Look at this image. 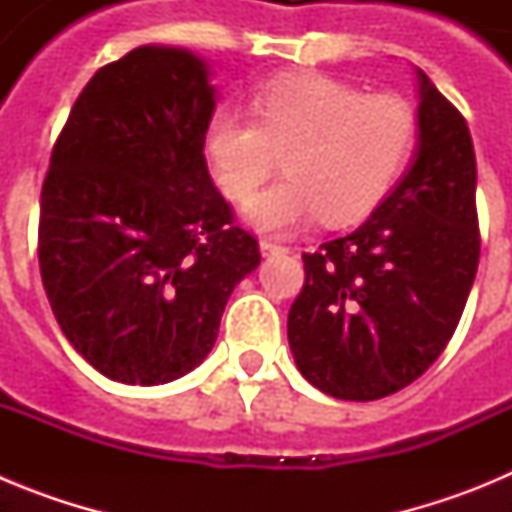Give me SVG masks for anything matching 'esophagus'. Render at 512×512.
Wrapping results in <instances>:
<instances>
[{"label": "esophagus", "mask_w": 512, "mask_h": 512, "mask_svg": "<svg viewBox=\"0 0 512 512\" xmlns=\"http://www.w3.org/2000/svg\"><path fill=\"white\" fill-rule=\"evenodd\" d=\"M259 248H261V253H264V256H274V253H287L289 251L287 246H282V243L269 241V238H261Z\"/></svg>", "instance_id": "esophagus-1"}]
</instances>
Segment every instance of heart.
<instances>
[{"instance_id": "1", "label": "heart", "mask_w": 512, "mask_h": 512, "mask_svg": "<svg viewBox=\"0 0 512 512\" xmlns=\"http://www.w3.org/2000/svg\"><path fill=\"white\" fill-rule=\"evenodd\" d=\"M251 114L220 110L205 151L217 187L233 202L276 170L288 176L248 202V220L266 233H292L312 217L351 225L372 215L395 189L418 148L420 120L400 94L364 89L323 74L279 76L251 99Z\"/></svg>"}]
</instances>
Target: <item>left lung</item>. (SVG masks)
<instances>
[{
  "instance_id": "1",
  "label": "left lung",
  "mask_w": 512,
  "mask_h": 512,
  "mask_svg": "<svg viewBox=\"0 0 512 512\" xmlns=\"http://www.w3.org/2000/svg\"><path fill=\"white\" fill-rule=\"evenodd\" d=\"M418 81L410 174L361 228L302 253L289 348L302 377L338 400H379L415 382L454 336L477 274L472 135L423 71Z\"/></svg>"
}]
</instances>
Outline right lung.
I'll list each match as a JSON object with an SVG mask.
<instances>
[{
	"label": "right lung",
	"mask_w": 512,
	"mask_h": 512,
	"mask_svg": "<svg viewBox=\"0 0 512 512\" xmlns=\"http://www.w3.org/2000/svg\"><path fill=\"white\" fill-rule=\"evenodd\" d=\"M212 110L200 58L143 45L92 76L53 143L40 277L63 336L115 382L192 372L261 261L207 171Z\"/></svg>",
	"instance_id": "obj_1"
}]
</instances>
